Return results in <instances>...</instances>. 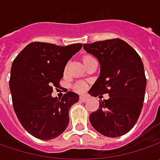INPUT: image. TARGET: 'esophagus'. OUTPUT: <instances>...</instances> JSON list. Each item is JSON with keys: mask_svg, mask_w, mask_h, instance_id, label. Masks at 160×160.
Returning <instances> with one entry per match:
<instances>
[{"mask_svg": "<svg viewBox=\"0 0 160 160\" xmlns=\"http://www.w3.org/2000/svg\"><path fill=\"white\" fill-rule=\"evenodd\" d=\"M79 100H80L81 102H87V101L89 100V98H88V97H86V96L82 95V96H80V97H79Z\"/></svg>", "mask_w": 160, "mask_h": 160, "instance_id": "obj_1", "label": "esophagus"}]
</instances>
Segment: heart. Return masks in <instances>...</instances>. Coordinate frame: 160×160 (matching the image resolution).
<instances>
[{
	"mask_svg": "<svg viewBox=\"0 0 160 160\" xmlns=\"http://www.w3.org/2000/svg\"><path fill=\"white\" fill-rule=\"evenodd\" d=\"M92 58V56H90V55H86V56H84L83 58V62H85L87 59H89V58ZM67 71V67L65 68V72ZM74 90L76 91V92H83L85 90L87 89V84L86 83H84L83 81H78L77 83L74 84Z\"/></svg>",
	"mask_w": 160,
	"mask_h": 160,
	"instance_id": "heart-1",
	"label": "heart"
}]
</instances>
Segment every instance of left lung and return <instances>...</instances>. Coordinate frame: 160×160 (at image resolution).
Returning a JSON list of instances; mask_svg holds the SVG:
<instances>
[{"label": "left lung", "instance_id": "1", "mask_svg": "<svg viewBox=\"0 0 160 160\" xmlns=\"http://www.w3.org/2000/svg\"><path fill=\"white\" fill-rule=\"evenodd\" d=\"M83 49L101 64V75L89 92L109 95L90 114V122L105 136L124 135L136 124L143 106L147 80L141 57L118 38L83 44Z\"/></svg>", "mask_w": 160, "mask_h": 160}]
</instances>
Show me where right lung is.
<instances>
[{"label":"right lung","mask_w":160,"mask_h":160,"mask_svg":"<svg viewBox=\"0 0 160 160\" xmlns=\"http://www.w3.org/2000/svg\"><path fill=\"white\" fill-rule=\"evenodd\" d=\"M82 46L34 42L14 59L9 78L14 111L22 126L35 138H56L68 126V110L79 95L68 92L58 99L52 92L54 87L59 88L66 65Z\"/></svg>","instance_id":"obj_1"}]
</instances>
